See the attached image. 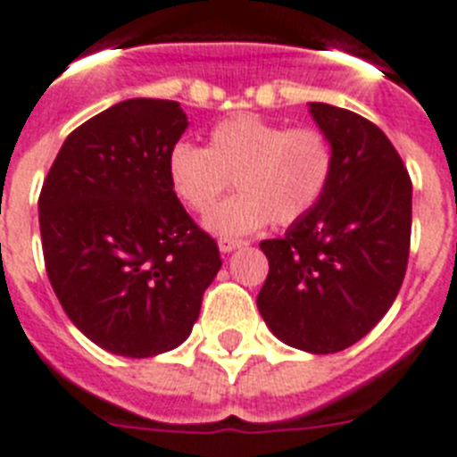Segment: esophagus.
<instances>
[{
    "mask_svg": "<svg viewBox=\"0 0 457 457\" xmlns=\"http://www.w3.org/2000/svg\"><path fill=\"white\" fill-rule=\"evenodd\" d=\"M245 240H236V237H221L220 240V250L224 252V254H228V252L233 250H240V247H245Z\"/></svg>",
    "mask_w": 457,
    "mask_h": 457,
    "instance_id": "34e87169",
    "label": "esophagus"
}]
</instances>
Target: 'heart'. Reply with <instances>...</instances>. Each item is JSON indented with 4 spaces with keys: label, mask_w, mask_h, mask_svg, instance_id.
I'll use <instances>...</instances> for the list:
<instances>
[{
    "label": "heart",
    "mask_w": 457,
    "mask_h": 457,
    "mask_svg": "<svg viewBox=\"0 0 457 457\" xmlns=\"http://www.w3.org/2000/svg\"><path fill=\"white\" fill-rule=\"evenodd\" d=\"M337 168L329 135L312 126L289 128L256 114H236L210 130L205 146L179 142L168 154V182L177 201L205 214L228 191L240 194L207 217L220 236H243L266 221L289 226L311 214Z\"/></svg>",
    "instance_id": "1"
}]
</instances>
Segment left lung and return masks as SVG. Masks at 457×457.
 I'll list each match as a JSON object with an SVG mask.
<instances>
[{"label":"left lung","instance_id":"1","mask_svg":"<svg viewBox=\"0 0 457 457\" xmlns=\"http://www.w3.org/2000/svg\"><path fill=\"white\" fill-rule=\"evenodd\" d=\"M337 168L320 205L287 233L262 240L269 278L256 296L282 343L329 355L367 337L404 282L411 177L378 126L350 109L311 102Z\"/></svg>","mask_w":457,"mask_h":457}]
</instances>
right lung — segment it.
I'll list each match as a JSON object with an SVG mask.
<instances>
[{"mask_svg":"<svg viewBox=\"0 0 457 457\" xmlns=\"http://www.w3.org/2000/svg\"><path fill=\"white\" fill-rule=\"evenodd\" d=\"M187 126L179 102H119L67 135L41 187L53 292L114 355L154 357L187 341L221 269L217 243L168 182V154Z\"/></svg>","mask_w":457,"mask_h":457,"instance_id":"1","label":"right lung"}]
</instances>
